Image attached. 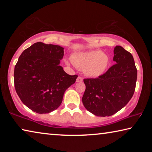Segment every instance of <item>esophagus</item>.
<instances>
[{
  "label": "esophagus",
  "instance_id": "obj_1",
  "mask_svg": "<svg viewBox=\"0 0 152 152\" xmlns=\"http://www.w3.org/2000/svg\"><path fill=\"white\" fill-rule=\"evenodd\" d=\"M82 82V78L80 76H78L76 79V82Z\"/></svg>",
  "mask_w": 152,
  "mask_h": 152
}]
</instances>
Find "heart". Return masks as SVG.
<instances>
[{"label": "heart", "mask_w": 152, "mask_h": 152, "mask_svg": "<svg viewBox=\"0 0 152 152\" xmlns=\"http://www.w3.org/2000/svg\"><path fill=\"white\" fill-rule=\"evenodd\" d=\"M71 60L77 68L84 69L85 75L91 78H98L103 74L109 64V56L100 50L75 53ZM66 63L68 64V61Z\"/></svg>", "instance_id": "obj_1"}]
</instances>
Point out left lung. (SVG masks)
I'll use <instances>...</instances> for the list:
<instances>
[{
  "mask_svg": "<svg viewBox=\"0 0 152 152\" xmlns=\"http://www.w3.org/2000/svg\"><path fill=\"white\" fill-rule=\"evenodd\" d=\"M113 52L116 64L99 78L84 80L82 103L98 117L114 115L128 103L135 92L137 71L133 56L119 45Z\"/></svg>",
  "mask_w": 152,
  "mask_h": 152,
  "instance_id": "obj_1",
  "label": "left lung"
}]
</instances>
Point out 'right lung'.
I'll return each instance as SVG.
<instances>
[{"mask_svg": "<svg viewBox=\"0 0 152 152\" xmlns=\"http://www.w3.org/2000/svg\"><path fill=\"white\" fill-rule=\"evenodd\" d=\"M64 48L35 43L23 51L15 67V87L25 106L39 114L60 107L64 94L78 76L65 72L60 64Z\"/></svg>", "mask_w": 152, "mask_h": 152, "instance_id": "right-lung-1", "label": "right lung"}]
</instances>
